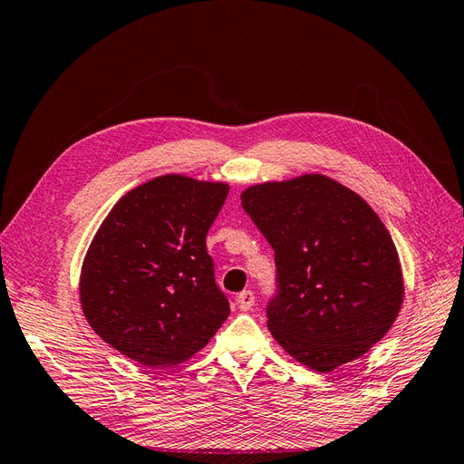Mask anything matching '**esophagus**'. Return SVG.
<instances>
[{
  "label": "esophagus",
  "mask_w": 464,
  "mask_h": 464,
  "mask_svg": "<svg viewBox=\"0 0 464 464\" xmlns=\"http://www.w3.org/2000/svg\"><path fill=\"white\" fill-rule=\"evenodd\" d=\"M236 302H238V307H240L242 312H248V310H252L256 297H254V294L250 290H244V292L238 294V300H236Z\"/></svg>",
  "instance_id": "obj_1"
}]
</instances>
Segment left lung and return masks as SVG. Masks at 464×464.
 Masks as SVG:
<instances>
[{
	"mask_svg": "<svg viewBox=\"0 0 464 464\" xmlns=\"http://www.w3.org/2000/svg\"><path fill=\"white\" fill-rule=\"evenodd\" d=\"M240 198L276 252L267 329L295 362L329 373L383 339L405 285L372 206L325 174L254 184Z\"/></svg>",
	"mask_w": 464,
	"mask_h": 464,
	"instance_id": "left-lung-1",
	"label": "left lung"
}]
</instances>
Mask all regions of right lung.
<instances>
[{
  "label": "right lung",
  "instance_id": "1",
  "mask_svg": "<svg viewBox=\"0 0 464 464\" xmlns=\"http://www.w3.org/2000/svg\"><path fill=\"white\" fill-rule=\"evenodd\" d=\"M226 182L164 174L129 190L85 254L79 300L102 342L145 367L187 362L230 315L206 234Z\"/></svg>",
  "mask_w": 464,
  "mask_h": 464
}]
</instances>
